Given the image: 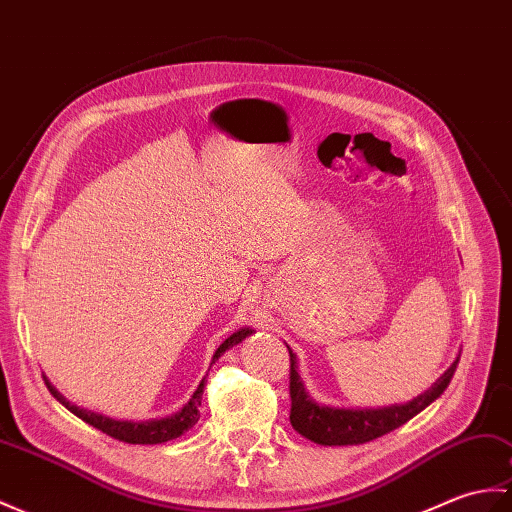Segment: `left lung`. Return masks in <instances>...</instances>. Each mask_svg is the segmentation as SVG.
<instances>
[{"instance_id": "obj_1", "label": "left lung", "mask_w": 512, "mask_h": 512, "mask_svg": "<svg viewBox=\"0 0 512 512\" xmlns=\"http://www.w3.org/2000/svg\"><path fill=\"white\" fill-rule=\"evenodd\" d=\"M290 351V347H288ZM458 358L447 371L436 379L432 388L423 395L414 397L408 403H395L386 408H331L320 406L305 392V386L296 371V355L290 351V423L301 436L310 438L316 445H362L375 438L397 430L421 410L430 406L432 401L443 395L449 386L451 377L456 373Z\"/></svg>"}]
</instances>
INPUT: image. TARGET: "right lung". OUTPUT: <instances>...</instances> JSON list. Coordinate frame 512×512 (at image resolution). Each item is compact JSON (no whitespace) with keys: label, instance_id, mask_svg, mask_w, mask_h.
I'll return each mask as SVG.
<instances>
[{"label":"right lung","instance_id":"add662e5","mask_svg":"<svg viewBox=\"0 0 512 512\" xmlns=\"http://www.w3.org/2000/svg\"><path fill=\"white\" fill-rule=\"evenodd\" d=\"M251 334H253V329H248V327L237 329L235 334H231L227 340H224V342L220 344V347H218V351L213 353L211 364L216 362L224 351L235 347L237 342H242L246 336H251ZM43 379H45L47 390H50L52 395H54L58 401H61L69 412H74L76 417L82 419L85 423H89V425H93V427H98L100 432L109 434L111 438H117V441L130 443V445H159V443L174 441V438L185 434V432L189 430V427H194V425L198 423V419H200L198 408H200L202 390H205V379H207V377H202V382L198 384V388H196V392L192 395V399H189V401L185 403V406H183L181 410H178L176 414H172V417H165V419H150V421H115V419L104 417V414L91 412V410H85V408H78V406H74V403H69V401L61 395V392H58V390L50 384V379H47V377H43Z\"/></svg>","mask_w":512,"mask_h":512}]
</instances>
